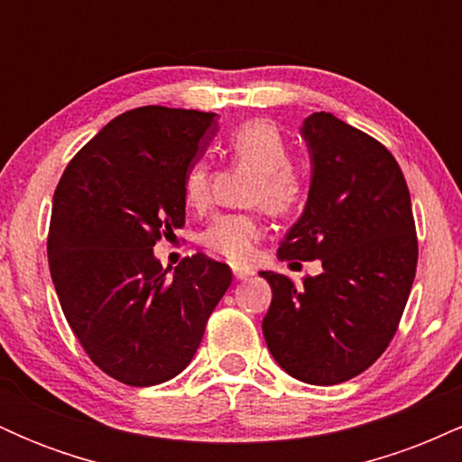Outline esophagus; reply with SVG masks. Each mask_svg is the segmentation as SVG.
Listing matches in <instances>:
<instances>
[{
  "instance_id": "1",
  "label": "esophagus",
  "mask_w": 462,
  "mask_h": 462,
  "mask_svg": "<svg viewBox=\"0 0 462 462\" xmlns=\"http://www.w3.org/2000/svg\"><path fill=\"white\" fill-rule=\"evenodd\" d=\"M232 273H235L236 280H249L254 275L252 269H247V267H235L232 269Z\"/></svg>"
}]
</instances>
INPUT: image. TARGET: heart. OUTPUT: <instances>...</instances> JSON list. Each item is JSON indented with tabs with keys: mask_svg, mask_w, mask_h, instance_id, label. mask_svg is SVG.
I'll use <instances>...</instances> for the list:
<instances>
[{
	"mask_svg": "<svg viewBox=\"0 0 462 462\" xmlns=\"http://www.w3.org/2000/svg\"><path fill=\"white\" fill-rule=\"evenodd\" d=\"M226 147L236 164L256 171L247 190L249 204L264 206L272 215H289L300 208L306 198V178L291 164V145L278 125L264 119L245 121L230 132ZM182 195L190 208H204L208 204L210 167L204 161L187 169ZM261 236L263 224L256 213H230L210 221L201 243L226 261L245 264L254 258Z\"/></svg>",
	"mask_w": 462,
	"mask_h": 462,
	"instance_id": "obj_1",
	"label": "heart"
}]
</instances>
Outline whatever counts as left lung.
<instances>
[{"instance_id": "left-lung-1", "label": "left lung", "mask_w": 462, "mask_h": 462, "mask_svg": "<svg viewBox=\"0 0 462 462\" xmlns=\"http://www.w3.org/2000/svg\"><path fill=\"white\" fill-rule=\"evenodd\" d=\"M312 178L306 208L280 243V261L323 272L272 284L263 334L275 363L301 383L330 386L371 367L395 337L417 272V235L404 173L383 143L330 113L300 128Z\"/></svg>"}]
</instances>
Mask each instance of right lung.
I'll list each match as a JSON object with an SVG mask.
<instances>
[{
    "label": "right lung",
    "instance_id": "right-lung-1",
    "mask_svg": "<svg viewBox=\"0 0 462 462\" xmlns=\"http://www.w3.org/2000/svg\"><path fill=\"white\" fill-rule=\"evenodd\" d=\"M215 134L213 113L128 110L56 187L47 258L58 300L88 358L124 384H161L187 367L232 282L230 267L201 252L173 273L153 256L184 226V173Z\"/></svg>",
    "mask_w": 462,
    "mask_h": 462
}]
</instances>
